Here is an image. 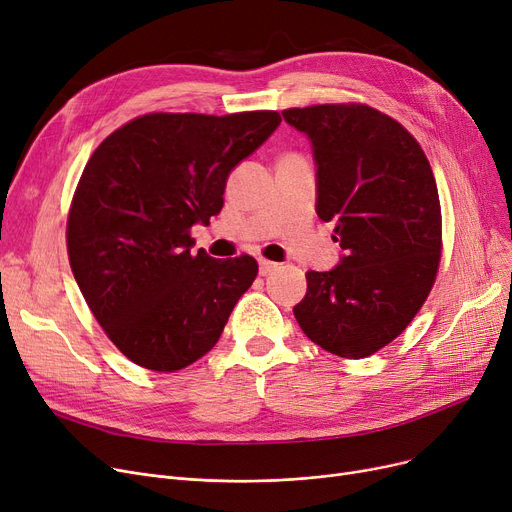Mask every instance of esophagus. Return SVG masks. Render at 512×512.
<instances>
[{"label": "esophagus", "instance_id": "34e87169", "mask_svg": "<svg viewBox=\"0 0 512 512\" xmlns=\"http://www.w3.org/2000/svg\"><path fill=\"white\" fill-rule=\"evenodd\" d=\"M278 270V263L267 261V259H259V276H270Z\"/></svg>", "mask_w": 512, "mask_h": 512}]
</instances>
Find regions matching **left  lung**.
<instances>
[{
  "mask_svg": "<svg viewBox=\"0 0 512 512\" xmlns=\"http://www.w3.org/2000/svg\"><path fill=\"white\" fill-rule=\"evenodd\" d=\"M282 116L311 143L315 211L336 224L344 251L332 270L307 272L294 317L324 351L369 357L402 334L434 286L442 215L432 168L409 130L369 105Z\"/></svg>",
  "mask_w": 512,
  "mask_h": 512,
  "instance_id": "obj_1",
  "label": "left lung"
}]
</instances>
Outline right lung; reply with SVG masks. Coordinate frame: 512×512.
<instances>
[{
    "mask_svg": "<svg viewBox=\"0 0 512 512\" xmlns=\"http://www.w3.org/2000/svg\"><path fill=\"white\" fill-rule=\"evenodd\" d=\"M280 122L278 112L147 114L91 155L68 215V257L99 326L130 361L178 371L220 340L257 261L193 253L191 228L222 211L230 172Z\"/></svg>",
    "mask_w": 512,
    "mask_h": 512,
    "instance_id": "obj_1",
    "label": "right lung"
}]
</instances>
